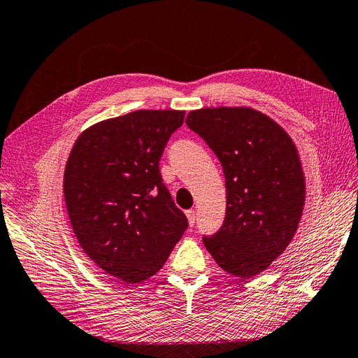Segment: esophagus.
<instances>
[{
    "mask_svg": "<svg viewBox=\"0 0 358 358\" xmlns=\"http://www.w3.org/2000/svg\"><path fill=\"white\" fill-rule=\"evenodd\" d=\"M186 217H187V222H189V227H194L195 225V219H197V215H195V211H186Z\"/></svg>",
    "mask_w": 358,
    "mask_h": 358,
    "instance_id": "esophagus-1",
    "label": "esophagus"
}]
</instances>
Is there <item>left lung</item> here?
<instances>
[{"label": "left lung", "instance_id": "8db88e82", "mask_svg": "<svg viewBox=\"0 0 358 358\" xmlns=\"http://www.w3.org/2000/svg\"><path fill=\"white\" fill-rule=\"evenodd\" d=\"M186 124L225 175V220L203 243L231 275H259L287 248L303 214L306 185L296 147L253 108H203L191 111Z\"/></svg>", "mask_w": 358, "mask_h": 358}]
</instances>
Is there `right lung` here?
I'll return each instance as SVG.
<instances>
[{
    "label": "right lung",
    "instance_id": "right-lung-1",
    "mask_svg": "<svg viewBox=\"0 0 358 358\" xmlns=\"http://www.w3.org/2000/svg\"><path fill=\"white\" fill-rule=\"evenodd\" d=\"M183 121L185 111H131L83 131L69 153L63 192L77 241L129 284L155 275L189 225L159 172Z\"/></svg>",
    "mask_w": 358,
    "mask_h": 358
}]
</instances>
